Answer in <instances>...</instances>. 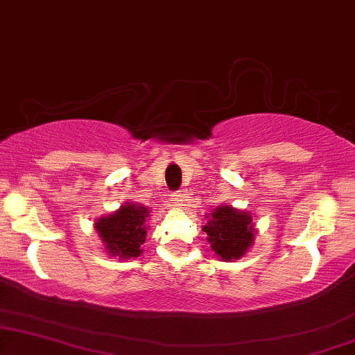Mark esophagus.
I'll return each instance as SVG.
<instances>
[{
	"mask_svg": "<svg viewBox=\"0 0 355 355\" xmlns=\"http://www.w3.org/2000/svg\"><path fill=\"white\" fill-rule=\"evenodd\" d=\"M171 203L174 207L178 208H182V203H184V198H182V193L181 192H174L171 196Z\"/></svg>",
	"mask_w": 355,
	"mask_h": 355,
	"instance_id": "1",
	"label": "esophagus"
}]
</instances>
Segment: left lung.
<instances>
[{
	"instance_id": "obj_1",
	"label": "left lung",
	"mask_w": 355,
	"mask_h": 355,
	"mask_svg": "<svg viewBox=\"0 0 355 355\" xmlns=\"http://www.w3.org/2000/svg\"><path fill=\"white\" fill-rule=\"evenodd\" d=\"M207 242L223 261H234L244 257L254 245L259 230L249 211L232 205H220L205 215Z\"/></svg>"
}]
</instances>
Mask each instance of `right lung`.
I'll return each mask as SVG.
<instances>
[{
  "instance_id": "1",
  "label": "right lung",
  "mask_w": 355,
  "mask_h": 355,
  "mask_svg": "<svg viewBox=\"0 0 355 355\" xmlns=\"http://www.w3.org/2000/svg\"><path fill=\"white\" fill-rule=\"evenodd\" d=\"M150 210L142 203L128 200L110 215L100 216L94 227L106 254L119 260L137 259L142 254Z\"/></svg>"
}]
</instances>
